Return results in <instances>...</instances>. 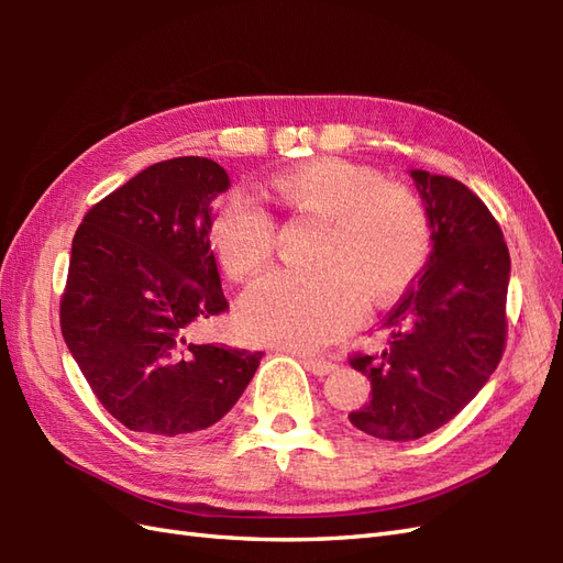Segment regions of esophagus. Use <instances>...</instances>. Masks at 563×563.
Returning a JSON list of instances; mask_svg holds the SVG:
<instances>
[{
  "label": "esophagus",
  "mask_w": 563,
  "mask_h": 563,
  "mask_svg": "<svg viewBox=\"0 0 563 563\" xmlns=\"http://www.w3.org/2000/svg\"><path fill=\"white\" fill-rule=\"evenodd\" d=\"M300 361L305 363V367L309 369V373H314V375H329V373H333V369H336V363L327 361V357L300 353Z\"/></svg>",
  "instance_id": "esophagus-1"
}]
</instances>
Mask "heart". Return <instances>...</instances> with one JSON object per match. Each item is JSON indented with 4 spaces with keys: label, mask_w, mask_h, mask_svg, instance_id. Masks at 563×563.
I'll list each match as a JSON object with an SVG mask.
<instances>
[{
    "label": "heart",
    "mask_w": 563,
    "mask_h": 563,
    "mask_svg": "<svg viewBox=\"0 0 563 563\" xmlns=\"http://www.w3.org/2000/svg\"><path fill=\"white\" fill-rule=\"evenodd\" d=\"M295 214L327 220L314 273L278 271L249 288L236 327L249 341L312 351L363 319L367 295L385 302L409 285L430 251V222L413 190L385 184L379 172L341 157H321L273 178ZM275 222L249 190L224 198L212 222V246L236 280L271 263Z\"/></svg>",
    "instance_id": "1"
}]
</instances>
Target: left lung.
<instances>
[{"mask_svg": "<svg viewBox=\"0 0 563 563\" xmlns=\"http://www.w3.org/2000/svg\"><path fill=\"white\" fill-rule=\"evenodd\" d=\"M430 222L423 275L385 319L387 349L355 353L373 397L351 423L382 440H416L452 421L506 349L510 254L496 218L457 178L413 169Z\"/></svg>", "mask_w": 563, "mask_h": 563, "instance_id": "1", "label": "left lung"}]
</instances>
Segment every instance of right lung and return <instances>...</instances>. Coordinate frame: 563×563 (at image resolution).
<instances>
[{"label": "right lung", "mask_w": 563, "mask_h": 563, "mask_svg": "<svg viewBox=\"0 0 563 563\" xmlns=\"http://www.w3.org/2000/svg\"><path fill=\"white\" fill-rule=\"evenodd\" d=\"M227 188L206 157L152 164L71 239L59 329L103 409L135 433L166 440L218 423L263 357L188 341L230 309L210 246L212 200Z\"/></svg>", "instance_id": "1"}]
</instances>
